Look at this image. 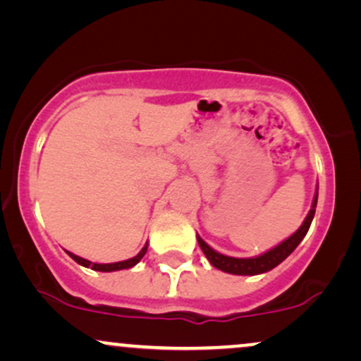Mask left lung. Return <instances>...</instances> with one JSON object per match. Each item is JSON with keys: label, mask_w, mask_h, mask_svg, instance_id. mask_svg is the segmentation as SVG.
I'll return each instance as SVG.
<instances>
[{"label": "left lung", "mask_w": 361, "mask_h": 361, "mask_svg": "<svg viewBox=\"0 0 361 361\" xmlns=\"http://www.w3.org/2000/svg\"><path fill=\"white\" fill-rule=\"evenodd\" d=\"M317 193H319V186L316 190V195H314L312 207H310L307 217H305V221L302 222L299 229L290 235V238L285 239V241H281L279 246L271 247L270 251L263 252V255L255 256V258H233V256H226L222 255V252H217L215 250H212V247H210L209 244H207L204 239L197 234L198 244H200L202 251H204L207 259L210 261V264L217 268V270L231 273V275H259V273L270 271L275 267H279L285 258H288V256L293 252V250L299 246L302 239L305 238L310 224H312L314 214H316Z\"/></svg>", "instance_id": "left-lung-1"}]
</instances>
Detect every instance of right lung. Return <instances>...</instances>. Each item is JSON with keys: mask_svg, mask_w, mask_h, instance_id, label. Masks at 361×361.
<instances>
[{"mask_svg": "<svg viewBox=\"0 0 361 361\" xmlns=\"http://www.w3.org/2000/svg\"><path fill=\"white\" fill-rule=\"evenodd\" d=\"M146 251H147V244L142 247V250L139 251L137 256H134V258L126 259V261H117V263H103V264L102 263H91V261L81 258V256L73 255V252H69V251H66V252H68V255L71 256V258L76 261V263H80L81 267L91 268V270H94V271H118V270H126V268L135 267V264H137L139 261L142 259V256L146 255Z\"/></svg>", "mask_w": 361, "mask_h": 361, "instance_id": "right-lung-1", "label": "right lung"}]
</instances>
